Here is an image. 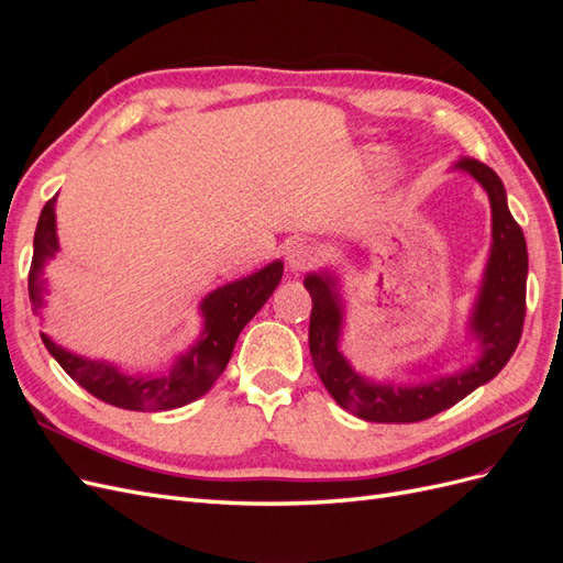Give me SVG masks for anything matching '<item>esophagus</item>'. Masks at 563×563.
I'll return each mask as SVG.
<instances>
[{"instance_id": "1", "label": "esophagus", "mask_w": 563, "mask_h": 563, "mask_svg": "<svg viewBox=\"0 0 563 563\" xmlns=\"http://www.w3.org/2000/svg\"><path fill=\"white\" fill-rule=\"evenodd\" d=\"M317 263V249L310 244H294L286 251V265L291 272H305Z\"/></svg>"}]
</instances>
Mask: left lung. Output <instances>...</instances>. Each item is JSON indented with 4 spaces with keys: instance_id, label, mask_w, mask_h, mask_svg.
Instances as JSON below:
<instances>
[{
    "instance_id": "8db88e82",
    "label": "left lung",
    "mask_w": 563,
    "mask_h": 563,
    "mask_svg": "<svg viewBox=\"0 0 563 563\" xmlns=\"http://www.w3.org/2000/svg\"><path fill=\"white\" fill-rule=\"evenodd\" d=\"M453 172L472 176L490 201V251L479 294L467 319L474 360L451 373H428L418 383L371 380L356 373L340 352L345 327V302L335 272L321 269L305 277L312 298L310 354L329 395L345 411L368 422H418L446 411L470 391L486 385L515 354L526 314L528 253L523 232L509 213L507 192L498 174L476 159H460Z\"/></svg>"
}]
</instances>
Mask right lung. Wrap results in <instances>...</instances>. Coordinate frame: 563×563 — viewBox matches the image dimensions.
Masks as SVG:
<instances>
[{
    "mask_svg": "<svg viewBox=\"0 0 563 563\" xmlns=\"http://www.w3.org/2000/svg\"><path fill=\"white\" fill-rule=\"evenodd\" d=\"M56 197L44 203L35 230V244H32L35 251H32L27 291L37 314L42 312L44 296L48 294V282L44 277L46 265L60 251L56 232ZM282 275L284 263L272 261L244 279L218 286L199 302L203 329L197 343L185 354L176 356V362L164 373H124L110 362L89 360V356L65 350L46 333H42V340L67 376L91 391L96 399L126 408V411H168V408L185 406L207 395L220 373L225 371L236 338L267 298L275 294Z\"/></svg>",
    "mask_w": 563,
    "mask_h": 563,
    "instance_id": "right-lung-1",
    "label": "right lung"
}]
</instances>
